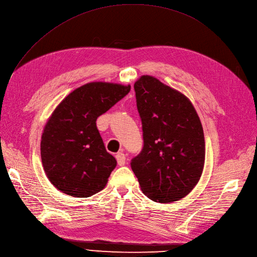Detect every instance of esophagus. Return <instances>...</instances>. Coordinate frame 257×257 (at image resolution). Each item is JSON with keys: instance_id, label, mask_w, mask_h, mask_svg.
Instances as JSON below:
<instances>
[{"instance_id": "1", "label": "esophagus", "mask_w": 257, "mask_h": 257, "mask_svg": "<svg viewBox=\"0 0 257 257\" xmlns=\"http://www.w3.org/2000/svg\"><path fill=\"white\" fill-rule=\"evenodd\" d=\"M115 159H116V161H117L118 166H124V165H125L126 155H125L124 152H118V153L115 155Z\"/></svg>"}]
</instances>
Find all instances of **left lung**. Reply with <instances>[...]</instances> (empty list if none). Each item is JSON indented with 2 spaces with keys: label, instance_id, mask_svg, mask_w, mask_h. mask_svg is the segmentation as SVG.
Segmentation results:
<instances>
[{
  "label": "left lung",
  "instance_id": "1",
  "mask_svg": "<svg viewBox=\"0 0 257 257\" xmlns=\"http://www.w3.org/2000/svg\"><path fill=\"white\" fill-rule=\"evenodd\" d=\"M135 90L144 147L131 168L151 200H181L193 190L204 170L202 122L190 99L152 75H142Z\"/></svg>",
  "mask_w": 257,
  "mask_h": 257
}]
</instances>
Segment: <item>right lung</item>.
<instances>
[{
	"label": "right lung",
	"mask_w": 257,
	"mask_h": 257,
	"mask_svg": "<svg viewBox=\"0 0 257 257\" xmlns=\"http://www.w3.org/2000/svg\"><path fill=\"white\" fill-rule=\"evenodd\" d=\"M130 88L108 82L87 83L55 107L42 133L41 159L47 178L59 191L89 197L105 188L116 161L106 151L95 121Z\"/></svg>",
	"instance_id": "obj_1"
}]
</instances>
